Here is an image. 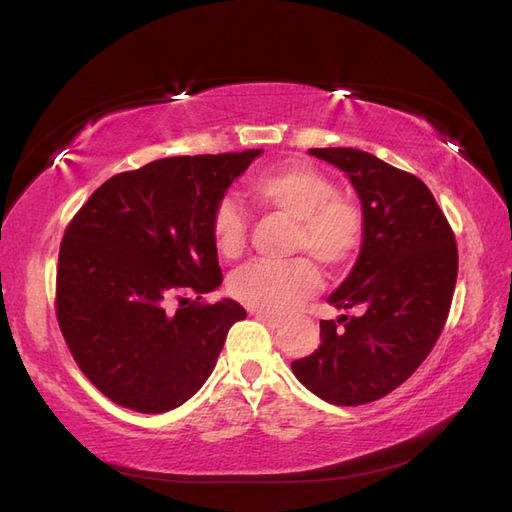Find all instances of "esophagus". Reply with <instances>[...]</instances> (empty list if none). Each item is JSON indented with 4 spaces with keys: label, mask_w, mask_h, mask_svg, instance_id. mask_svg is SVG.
Returning <instances> with one entry per match:
<instances>
[{
    "label": "esophagus",
    "mask_w": 512,
    "mask_h": 512,
    "mask_svg": "<svg viewBox=\"0 0 512 512\" xmlns=\"http://www.w3.org/2000/svg\"><path fill=\"white\" fill-rule=\"evenodd\" d=\"M254 316H256V320H258V322L267 324L269 329H280V327H282V318H277V316H271V314H260V312H256Z\"/></svg>",
    "instance_id": "obj_1"
}]
</instances>
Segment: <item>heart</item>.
<instances>
[{"mask_svg": "<svg viewBox=\"0 0 512 512\" xmlns=\"http://www.w3.org/2000/svg\"><path fill=\"white\" fill-rule=\"evenodd\" d=\"M247 194L260 211L292 220L290 254H307L329 271H344L359 254L365 237L363 211L350 196L337 194L333 179L316 166L284 162L260 170L247 183ZM211 239L228 260L245 250L247 220L228 198L211 213ZM309 258L254 262L232 277V297L260 314L292 312L320 288V273Z\"/></svg>", "mask_w": 512, "mask_h": 512, "instance_id": "1", "label": "heart"}]
</instances>
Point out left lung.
Masks as SVG:
<instances>
[{"instance_id":"1","label":"left lung","mask_w":512,"mask_h":512,"mask_svg":"<svg viewBox=\"0 0 512 512\" xmlns=\"http://www.w3.org/2000/svg\"><path fill=\"white\" fill-rule=\"evenodd\" d=\"M342 168L361 198L365 237L320 320V346L292 361L303 386L335 406H363L404 384L436 346L457 282L455 232L427 185L361 149H309Z\"/></svg>"}]
</instances>
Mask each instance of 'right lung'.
<instances>
[{
  "label": "right lung",
  "mask_w": 512,
  "mask_h": 512,
  "mask_svg": "<svg viewBox=\"0 0 512 512\" xmlns=\"http://www.w3.org/2000/svg\"><path fill=\"white\" fill-rule=\"evenodd\" d=\"M258 153L177 156L126 170L66 226L57 322L76 365L117 406L143 414L181 406L209 378L232 324L247 316L235 301L203 297L222 284L211 213Z\"/></svg>",
  "instance_id": "right-lung-1"
}]
</instances>
